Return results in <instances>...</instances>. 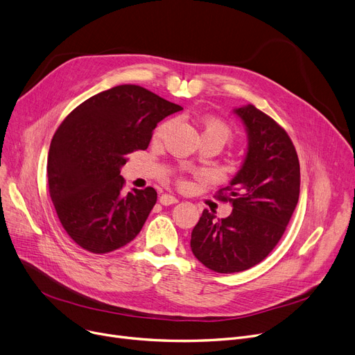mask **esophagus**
Instances as JSON below:
<instances>
[{
    "mask_svg": "<svg viewBox=\"0 0 355 355\" xmlns=\"http://www.w3.org/2000/svg\"><path fill=\"white\" fill-rule=\"evenodd\" d=\"M159 202L162 204V206H171V204H175L178 202V198L171 196V194H162L159 197Z\"/></svg>",
    "mask_w": 355,
    "mask_h": 355,
    "instance_id": "obj_1",
    "label": "esophagus"
}]
</instances>
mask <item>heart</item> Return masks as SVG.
Returning <instances> with one entry per match:
<instances>
[{
	"label": "heart",
	"mask_w": 355,
	"mask_h": 355,
	"mask_svg": "<svg viewBox=\"0 0 355 355\" xmlns=\"http://www.w3.org/2000/svg\"><path fill=\"white\" fill-rule=\"evenodd\" d=\"M165 128H166V123H162L155 129V132H154L155 139H159L162 137ZM202 137L217 138L223 145H225L232 138V130L225 122H221V121L214 119V118H209V119L204 121V123H202ZM180 184H185L184 180H181Z\"/></svg>",
	"instance_id": "heart-1"
}]
</instances>
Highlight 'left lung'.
<instances>
[{
	"mask_svg": "<svg viewBox=\"0 0 355 355\" xmlns=\"http://www.w3.org/2000/svg\"><path fill=\"white\" fill-rule=\"evenodd\" d=\"M248 130L243 165L218 200L230 201L229 217L204 210L191 233V250L217 273L243 272L275 249L300 198L301 171L286 130L253 105L234 109Z\"/></svg>",
	"mask_w": 355,
	"mask_h": 355,
	"instance_id": "left-lung-1",
	"label": "left lung"
}]
</instances>
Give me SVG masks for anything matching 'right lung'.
Listing matches in <instances>:
<instances>
[{
  "label": "right lung",
  "mask_w": 355,
  "mask_h": 355,
  "mask_svg": "<svg viewBox=\"0 0 355 355\" xmlns=\"http://www.w3.org/2000/svg\"><path fill=\"white\" fill-rule=\"evenodd\" d=\"M137 85L101 92L74 107L51 139L49 193L63 229L92 253L114 252L141 232L157 191L123 194L126 155L146 149L157 123L181 110Z\"/></svg>",
  "instance_id": "right-lung-1"
}]
</instances>
